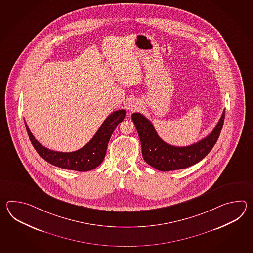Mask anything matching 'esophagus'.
<instances>
[{"label": "esophagus", "mask_w": 253, "mask_h": 253, "mask_svg": "<svg viewBox=\"0 0 253 253\" xmlns=\"http://www.w3.org/2000/svg\"><path fill=\"white\" fill-rule=\"evenodd\" d=\"M139 108V101H137V100H135V99H132V100H130L128 104H127V109H128L129 111H131V112H134V111L138 110Z\"/></svg>", "instance_id": "esophagus-1"}]
</instances>
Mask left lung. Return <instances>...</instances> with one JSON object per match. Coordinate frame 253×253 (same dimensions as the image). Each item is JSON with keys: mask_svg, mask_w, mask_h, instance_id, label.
<instances>
[{"mask_svg": "<svg viewBox=\"0 0 253 253\" xmlns=\"http://www.w3.org/2000/svg\"><path fill=\"white\" fill-rule=\"evenodd\" d=\"M225 118L223 110L218 124L204 139L187 146L168 145L159 137L150 121L142 114L134 113L132 120L139 135L143 158L151 167L167 172L194 166L209 154L219 138Z\"/></svg>", "mask_w": 253, "mask_h": 253, "instance_id": "1", "label": "left lung"}]
</instances>
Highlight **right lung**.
Masks as SVG:
<instances>
[{
	"instance_id": "1",
	"label": "right lung",
	"mask_w": 253,
	"mask_h": 253,
	"mask_svg": "<svg viewBox=\"0 0 253 253\" xmlns=\"http://www.w3.org/2000/svg\"><path fill=\"white\" fill-rule=\"evenodd\" d=\"M126 116L124 109L110 114L98 128L92 139L82 148L74 152L64 153L48 149L35 139L25 123L29 138L33 147L45 161L55 167L78 172H86L98 167L102 163L108 142L117 126L123 121Z\"/></svg>"
}]
</instances>
